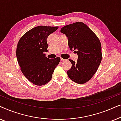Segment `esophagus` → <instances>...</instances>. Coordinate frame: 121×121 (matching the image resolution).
I'll list each match as a JSON object with an SVG mask.
<instances>
[{
  "instance_id": "34e87169",
  "label": "esophagus",
  "mask_w": 121,
  "mask_h": 121,
  "mask_svg": "<svg viewBox=\"0 0 121 121\" xmlns=\"http://www.w3.org/2000/svg\"><path fill=\"white\" fill-rule=\"evenodd\" d=\"M60 60H61V61H65V60H66V59H64L62 58H61Z\"/></svg>"
}]
</instances>
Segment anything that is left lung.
Masks as SVG:
<instances>
[{"label":"left lung","mask_w":121,"mask_h":121,"mask_svg":"<svg viewBox=\"0 0 121 121\" xmlns=\"http://www.w3.org/2000/svg\"><path fill=\"white\" fill-rule=\"evenodd\" d=\"M60 32L68 38L71 51L77 53V62L72 59V68L67 71L69 78L78 84H84L95 74L102 59L101 44L99 38L86 25L77 22L64 26Z\"/></svg>","instance_id":"1"}]
</instances>
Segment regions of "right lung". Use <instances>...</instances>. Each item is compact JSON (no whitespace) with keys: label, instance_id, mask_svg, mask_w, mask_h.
Masks as SVG:
<instances>
[{"label":"right lung","instance_id":"add662e5","mask_svg":"<svg viewBox=\"0 0 121 121\" xmlns=\"http://www.w3.org/2000/svg\"><path fill=\"white\" fill-rule=\"evenodd\" d=\"M58 27L39 26L26 32L20 38L16 48V57L21 71L36 85H45L52 79L54 69L60 59L46 57L48 47L47 37Z\"/></svg>","mask_w":121,"mask_h":121}]
</instances>
